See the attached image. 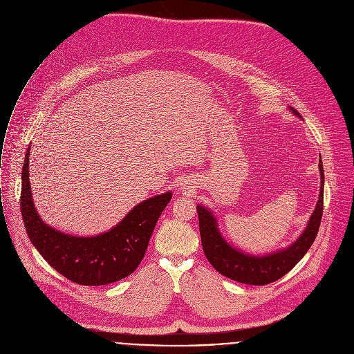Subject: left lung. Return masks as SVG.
<instances>
[{"label": "left lung", "mask_w": 354, "mask_h": 354, "mask_svg": "<svg viewBox=\"0 0 354 354\" xmlns=\"http://www.w3.org/2000/svg\"><path fill=\"white\" fill-rule=\"evenodd\" d=\"M293 110V109H292ZM297 115V110H293ZM321 171V192L319 199L314 214L307 225V229L300 236V239L290 245L289 248L274 252L266 257H252L232 248L221 236L216 219L206 207L196 206L198 221H199V233L203 252L207 261L212 263L221 274L240 281L245 285L263 286L276 281L281 276L290 272L296 263L306 255V252L313 245L322 219L324 212V167L319 160Z\"/></svg>", "instance_id": "8db88e82"}]
</instances>
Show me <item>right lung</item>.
Here are the masks:
<instances>
[{"label":"right lung","mask_w":354,"mask_h":354,"mask_svg":"<svg viewBox=\"0 0 354 354\" xmlns=\"http://www.w3.org/2000/svg\"><path fill=\"white\" fill-rule=\"evenodd\" d=\"M29 151L22 169L21 212L26 233L40 255L62 276L84 286L114 283L131 274L142 261L158 219L171 192L136 205L110 232L96 237H74L41 222L29 183Z\"/></svg>","instance_id":"right-lung-1"}]
</instances>
